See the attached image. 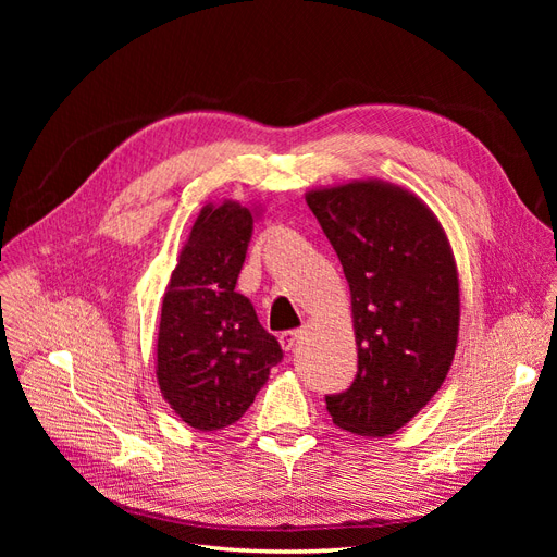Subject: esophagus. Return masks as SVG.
<instances>
[{"mask_svg": "<svg viewBox=\"0 0 557 557\" xmlns=\"http://www.w3.org/2000/svg\"><path fill=\"white\" fill-rule=\"evenodd\" d=\"M299 339H301V330H285V332H281V336H278V342H281L283 350H295V346H297Z\"/></svg>", "mask_w": 557, "mask_h": 557, "instance_id": "1", "label": "esophagus"}]
</instances>
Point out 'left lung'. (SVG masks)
<instances>
[{
    "mask_svg": "<svg viewBox=\"0 0 557 557\" xmlns=\"http://www.w3.org/2000/svg\"><path fill=\"white\" fill-rule=\"evenodd\" d=\"M307 205L352 299L358 374L325 395L348 432L387 436L440 391L458 344L460 288L446 234L416 195L379 181L313 190Z\"/></svg>",
    "mask_w": 557,
    "mask_h": 557,
    "instance_id": "8db88e82",
    "label": "left lung"
}]
</instances>
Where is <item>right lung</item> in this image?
Returning <instances> with one entry per match:
<instances>
[{"mask_svg":"<svg viewBox=\"0 0 557 557\" xmlns=\"http://www.w3.org/2000/svg\"><path fill=\"white\" fill-rule=\"evenodd\" d=\"M252 237L239 205L205 207L162 299L158 383L195 430H223L248 411L269 369L283 360L237 278Z\"/></svg>","mask_w":557,"mask_h":557,"instance_id":"right-lung-1","label":"right lung"}]
</instances>
